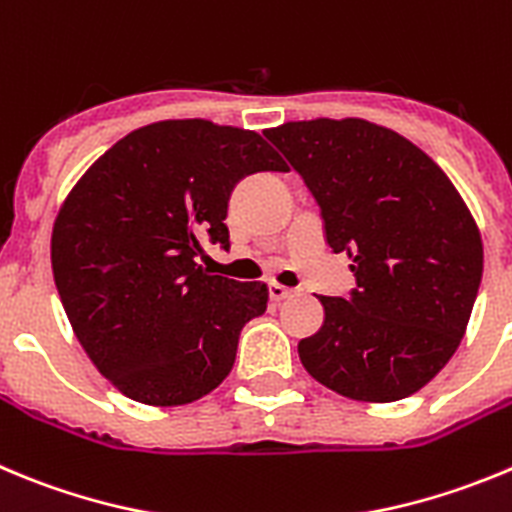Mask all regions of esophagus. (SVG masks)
Returning a JSON list of instances; mask_svg holds the SVG:
<instances>
[{
    "label": "esophagus",
    "mask_w": 512,
    "mask_h": 512,
    "mask_svg": "<svg viewBox=\"0 0 512 512\" xmlns=\"http://www.w3.org/2000/svg\"><path fill=\"white\" fill-rule=\"evenodd\" d=\"M294 289L284 287V284H269V297L274 299V302H281V299H287L292 297Z\"/></svg>",
    "instance_id": "1"
}]
</instances>
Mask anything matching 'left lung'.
<instances>
[{
    "instance_id": "1",
    "label": "left lung",
    "mask_w": 512,
    "mask_h": 512,
    "mask_svg": "<svg viewBox=\"0 0 512 512\" xmlns=\"http://www.w3.org/2000/svg\"><path fill=\"white\" fill-rule=\"evenodd\" d=\"M304 177L327 243L348 253L358 289L320 297L325 325L299 360L353 401L406 398L449 363L482 279V236L444 170L365 119L287 121L264 131Z\"/></svg>"
}]
</instances>
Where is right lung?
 Masks as SVG:
<instances>
[{
  "label": "right lung",
  "mask_w": 512,
  "mask_h": 512,
  "mask_svg": "<svg viewBox=\"0 0 512 512\" xmlns=\"http://www.w3.org/2000/svg\"><path fill=\"white\" fill-rule=\"evenodd\" d=\"M261 170L289 167L256 131L154 121L103 152L60 205V302L98 373L131 401L203 398L231 373L241 327L266 312V284L198 264L205 241L228 248L233 185Z\"/></svg>",
  "instance_id": "1"
}]
</instances>
